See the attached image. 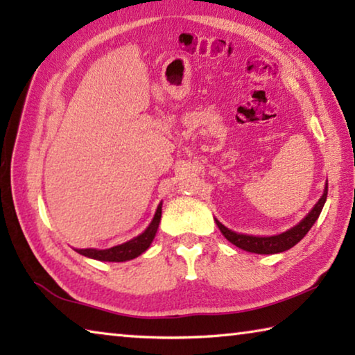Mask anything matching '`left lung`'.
<instances>
[{
    "label": "left lung",
    "instance_id": "obj_1",
    "mask_svg": "<svg viewBox=\"0 0 355 355\" xmlns=\"http://www.w3.org/2000/svg\"><path fill=\"white\" fill-rule=\"evenodd\" d=\"M326 199H327V183H326V188H324L321 199L316 202V205L311 208V211L305 216L297 225H294L293 228H290V230L274 236L244 235V233L232 232L230 228L222 225L218 219L214 220L216 224H218L222 235H224L232 244H235L236 248L243 249L245 252H252V254H261V255L279 254V252H285L288 249H291L293 245H296L300 239L307 235L310 228L313 227V224L316 222V219L320 218L324 203H326Z\"/></svg>",
    "mask_w": 355,
    "mask_h": 355
}]
</instances>
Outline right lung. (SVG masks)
<instances>
[{"label": "right lung", "mask_w": 355, "mask_h": 355, "mask_svg": "<svg viewBox=\"0 0 355 355\" xmlns=\"http://www.w3.org/2000/svg\"><path fill=\"white\" fill-rule=\"evenodd\" d=\"M161 207L163 203H159L158 208H156L155 218L153 220L150 222V225L144 230L141 235H137L136 238L130 239V241L114 245L111 249H75L78 254H81L87 258H94V260L98 261H127V260H133V258L139 257L141 254H144L152 244L153 238L158 232L159 227V220H161Z\"/></svg>", "instance_id": "1"}]
</instances>
